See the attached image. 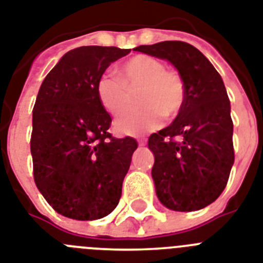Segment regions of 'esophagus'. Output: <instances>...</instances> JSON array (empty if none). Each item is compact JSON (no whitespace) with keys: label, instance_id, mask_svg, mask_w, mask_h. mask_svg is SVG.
<instances>
[{"label":"esophagus","instance_id":"1","mask_svg":"<svg viewBox=\"0 0 263 263\" xmlns=\"http://www.w3.org/2000/svg\"><path fill=\"white\" fill-rule=\"evenodd\" d=\"M138 143H139V145H140V147H144L145 143H147V140H145V139H139Z\"/></svg>","mask_w":263,"mask_h":263}]
</instances>
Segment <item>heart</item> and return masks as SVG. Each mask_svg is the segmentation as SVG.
Listing matches in <instances>:
<instances>
[{
  "label": "heart",
  "mask_w": 263,
  "mask_h": 263,
  "mask_svg": "<svg viewBox=\"0 0 263 263\" xmlns=\"http://www.w3.org/2000/svg\"><path fill=\"white\" fill-rule=\"evenodd\" d=\"M122 80L103 76L96 92L101 107L109 114H119L131 100V92L142 89L139 109H129L114 123L119 135L139 136L159 128L164 118L173 119L182 111L186 101V84L176 70L165 69L160 60L147 54H138L123 63L118 70Z\"/></svg>",
  "instance_id": "heart-1"
}]
</instances>
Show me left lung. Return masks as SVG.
Segmentation results:
<instances>
[{"label": "left lung", "mask_w": 263, "mask_h": 263, "mask_svg": "<svg viewBox=\"0 0 263 263\" xmlns=\"http://www.w3.org/2000/svg\"><path fill=\"white\" fill-rule=\"evenodd\" d=\"M135 50L173 64L186 84L182 111L148 139L156 196L170 210H200L218 199L234 164L231 107L223 80L200 50L183 41Z\"/></svg>", "instance_id": "1"}]
</instances>
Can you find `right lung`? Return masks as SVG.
Listing matches in <instances>:
<instances>
[{
	"mask_svg": "<svg viewBox=\"0 0 263 263\" xmlns=\"http://www.w3.org/2000/svg\"><path fill=\"white\" fill-rule=\"evenodd\" d=\"M131 49L80 46L44 79L33 108L30 152L39 191L59 214L76 220L107 217L138 148L108 132L111 116L98 99L99 80Z\"/></svg>",
	"mask_w": 263,
	"mask_h": 263,
	"instance_id": "1",
	"label": "right lung"
}]
</instances>
